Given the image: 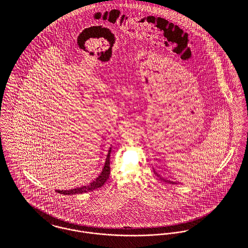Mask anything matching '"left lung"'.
<instances>
[{
  "label": "left lung",
  "mask_w": 248,
  "mask_h": 248,
  "mask_svg": "<svg viewBox=\"0 0 248 248\" xmlns=\"http://www.w3.org/2000/svg\"><path fill=\"white\" fill-rule=\"evenodd\" d=\"M155 175H156V176H157V177H159V176H158V175H157V174H156V173H155ZM160 179H161V180H163V181H165V182H167V183H172V184H177V183H176V182H173V181H170V180H166V179H164V178H162V177H160Z\"/></svg>",
  "instance_id": "1"
}]
</instances>
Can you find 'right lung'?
<instances>
[{"instance_id":"1","label":"right lung","mask_w":248,"mask_h":248,"mask_svg":"<svg viewBox=\"0 0 248 248\" xmlns=\"http://www.w3.org/2000/svg\"><path fill=\"white\" fill-rule=\"evenodd\" d=\"M110 151H111V148H109V150L108 152L105 165H104V168H103L101 174L96 177L93 182H91L88 185H84L82 187H77V188L71 189V190H55V191L58 192L59 194L69 195L70 196V195L87 193V192L93 191L94 189H97L99 187H102L105 184L107 179L109 177V172H110V168H109V154H110Z\"/></svg>"}]
</instances>
